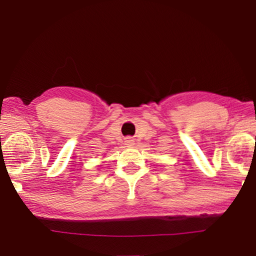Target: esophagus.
<instances>
[{"label": "esophagus", "instance_id": "obj_1", "mask_svg": "<svg viewBox=\"0 0 256 256\" xmlns=\"http://www.w3.org/2000/svg\"><path fill=\"white\" fill-rule=\"evenodd\" d=\"M125 144H126V146H133L134 144V140H133V138H126V140H125Z\"/></svg>", "mask_w": 256, "mask_h": 256}]
</instances>
